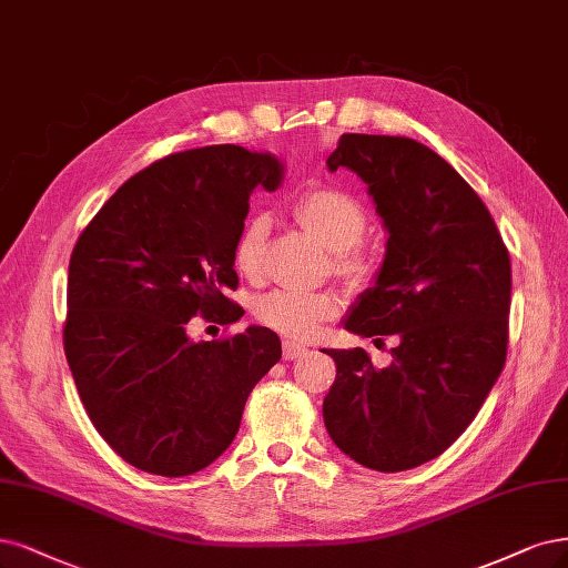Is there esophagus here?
<instances>
[{
    "label": "esophagus",
    "instance_id": "34e87169",
    "mask_svg": "<svg viewBox=\"0 0 568 568\" xmlns=\"http://www.w3.org/2000/svg\"><path fill=\"white\" fill-rule=\"evenodd\" d=\"M307 352H310L307 345L301 341H291V338L284 341V357L286 359H301L307 355Z\"/></svg>",
    "mask_w": 568,
    "mask_h": 568
}]
</instances>
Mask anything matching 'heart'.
Listing matches in <instances>:
<instances>
[{
	"label": "heart",
	"mask_w": 568,
	"mask_h": 568,
	"mask_svg": "<svg viewBox=\"0 0 568 568\" xmlns=\"http://www.w3.org/2000/svg\"><path fill=\"white\" fill-rule=\"evenodd\" d=\"M298 223L322 246L336 253V270L341 275L362 282L371 275V265L355 248L366 232V211L338 187L312 190L293 206ZM267 240V221L263 216L251 219L234 242L232 261L244 277H258L263 267V253ZM341 301L328 291H291L277 288L263 296L253 312L256 320L288 338H310L317 334L322 322L338 312Z\"/></svg>",
	"instance_id": "b5f03b06"
}]
</instances>
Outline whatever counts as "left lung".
<instances>
[{"label":"left lung","mask_w":568,"mask_h":568,"mask_svg":"<svg viewBox=\"0 0 568 568\" xmlns=\"http://www.w3.org/2000/svg\"><path fill=\"white\" fill-rule=\"evenodd\" d=\"M326 166L359 175L387 232L376 280L343 326L399 343L385 368L362 347L324 349L336 362L324 425L355 463L410 470L465 433L500 376L510 256L479 194L418 141L343 133Z\"/></svg>","instance_id":"1"}]
</instances>
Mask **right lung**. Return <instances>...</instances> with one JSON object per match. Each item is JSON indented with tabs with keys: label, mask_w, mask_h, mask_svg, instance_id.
<instances>
[{
	"label": "right lung",
	"mask_w": 568,
	"mask_h": 568,
	"mask_svg": "<svg viewBox=\"0 0 568 568\" xmlns=\"http://www.w3.org/2000/svg\"><path fill=\"white\" fill-rule=\"evenodd\" d=\"M270 152L209 145L135 173L95 213L68 267L65 357L87 414L116 456L150 475L204 470L232 444L251 389L282 359L275 331L192 341L190 320L244 310L232 251L248 197L275 190Z\"/></svg>",
	"instance_id": "add662e5"
}]
</instances>
